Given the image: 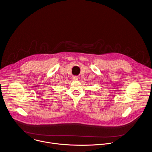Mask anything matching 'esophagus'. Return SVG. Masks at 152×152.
<instances>
[{"mask_svg": "<svg viewBox=\"0 0 152 152\" xmlns=\"http://www.w3.org/2000/svg\"><path fill=\"white\" fill-rule=\"evenodd\" d=\"M79 79V77H78V76H73V80H77Z\"/></svg>", "mask_w": 152, "mask_h": 152, "instance_id": "obj_1", "label": "esophagus"}]
</instances>
